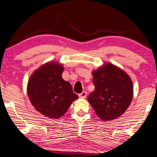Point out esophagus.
Masks as SVG:
<instances>
[{"label": "esophagus", "mask_w": 157, "mask_h": 157, "mask_svg": "<svg viewBox=\"0 0 157 157\" xmlns=\"http://www.w3.org/2000/svg\"><path fill=\"white\" fill-rule=\"evenodd\" d=\"M86 95L87 93L86 92H82V93H80V94H79V97L80 98H86Z\"/></svg>", "instance_id": "1"}]
</instances>
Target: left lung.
I'll return each mask as SVG.
<instances>
[{
    "label": "left lung",
    "mask_w": 157,
    "mask_h": 157,
    "mask_svg": "<svg viewBox=\"0 0 157 157\" xmlns=\"http://www.w3.org/2000/svg\"><path fill=\"white\" fill-rule=\"evenodd\" d=\"M94 90L88 97L95 113L104 121H111L123 115L133 96L132 82L118 67L105 63L92 71Z\"/></svg>",
    "instance_id": "8db88e82"
}]
</instances>
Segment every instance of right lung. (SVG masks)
<instances>
[{"instance_id": "1", "label": "right lung", "mask_w": 157, "mask_h": 157, "mask_svg": "<svg viewBox=\"0 0 157 157\" xmlns=\"http://www.w3.org/2000/svg\"><path fill=\"white\" fill-rule=\"evenodd\" d=\"M63 65L47 63L36 70L27 83V94L39 113L50 118H60L78 96L70 82L62 77Z\"/></svg>"}]
</instances>
